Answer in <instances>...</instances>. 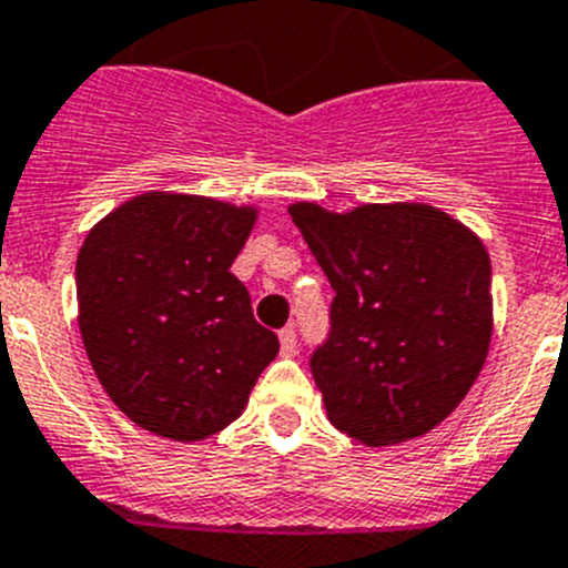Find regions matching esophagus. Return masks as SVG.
<instances>
[{"label": "esophagus", "mask_w": 568, "mask_h": 568, "mask_svg": "<svg viewBox=\"0 0 568 568\" xmlns=\"http://www.w3.org/2000/svg\"><path fill=\"white\" fill-rule=\"evenodd\" d=\"M280 352H283V357H294L297 354V332L291 325L280 332Z\"/></svg>", "instance_id": "1"}]
</instances>
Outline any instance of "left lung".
<instances>
[{
    "label": "left lung",
    "mask_w": 568,
    "mask_h": 568,
    "mask_svg": "<svg viewBox=\"0 0 568 568\" xmlns=\"http://www.w3.org/2000/svg\"><path fill=\"white\" fill-rule=\"evenodd\" d=\"M291 220L334 288L312 354L332 426L366 446L432 432L475 386L491 343V263L480 236L426 202L345 214L294 202Z\"/></svg>",
    "instance_id": "left-lung-1"
}]
</instances>
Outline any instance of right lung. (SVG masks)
Segmentation results:
<instances>
[{"instance_id": "add662e5", "label": "right lung", "mask_w": 568, "mask_h": 568, "mask_svg": "<svg viewBox=\"0 0 568 568\" xmlns=\"http://www.w3.org/2000/svg\"><path fill=\"white\" fill-rule=\"evenodd\" d=\"M254 205L148 191L88 231L77 256L79 334L116 408L156 437L205 440L243 414L277 334L231 274Z\"/></svg>"}]
</instances>
